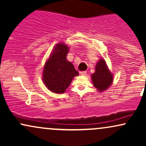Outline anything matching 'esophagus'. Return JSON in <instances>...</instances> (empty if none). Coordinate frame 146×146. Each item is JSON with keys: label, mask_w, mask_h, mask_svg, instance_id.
<instances>
[{"label": "esophagus", "mask_w": 146, "mask_h": 146, "mask_svg": "<svg viewBox=\"0 0 146 146\" xmlns=\"http://www.w3.org/2000/svg\"><path fill=\"white\" fill-rule=\"evenodd\" d=\"M80 74H81L82 75H86V71H81L80 72Z\"/></svg>", "instance_id": "esophagus-1"}]
</instances>
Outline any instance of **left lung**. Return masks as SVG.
Instances as JSON below:
<instances>
[{
    "label": "left lung",
    "mask_w": 146,
    "mask_h": 146,
    "mask_svg": "<svg viewBox=\"0 0 146 146\" xmlns=\"http://www.w3.org/2000/svg\"><path fill=\"white\" fill-rule=\"evenodd\" d=\"M93 85L100 91L106 90L113 80L112 73L108 71L106 64L103 59L100 60L95 66V72L91 75Z\"/></svg>",
    "instance_id": "left-lung-1"
}]
</instances>
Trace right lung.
I'll return each instance as SVG.
<instances>
[{"instance_id":"add662e5","label":"right lung","mask_w":146,"mask_h":146,"mask_svg":"<svg viewBox=\"0 0 146 146\" xmlns=\"http://www.w3.org/2000/svg\"><path fill=\"white\" fill-rule=\"evenodd\" d=\"M68 52L66 45L58 44L45 63L43 82L48 90L56 93H64L73 78L79 75L73 64L66 60Z\"/></svg>"}]
</instances>
